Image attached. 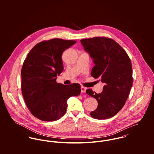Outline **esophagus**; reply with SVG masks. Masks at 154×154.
Returning <instances> with one entry per match:
<instances>
[{
  "label": "esophagus",
  "instance_id": "34e87169",
  "mask_svg": "<svg viewBox=\"0 0 154 154\" xmlns=\"http://www.w3.org/2000/svg\"><path fill=\"white\" fill-rule=\"evenodd\" d=\"M86 90H87V88L84 87H81V92H86Z\"/></svg>",
  "mask_w": 154,
  "mask_h": 154
}]
</instances>
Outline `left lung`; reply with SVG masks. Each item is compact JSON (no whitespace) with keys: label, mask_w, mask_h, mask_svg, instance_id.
<instances>
[{"label":"left lung","mask_w":154,"mask_h":154,"mask_svg":"<svg viewBox=\"0 0 154 154\" xmlns=\"http://www.w3.org/2000/svg\"><path fill=\"white\" fill-rule=\"evenodd\" d=\"M81 43L95 65L91 76L101 78L104 84L100 94L91 89L86 91L98 102L97 108L90 115L98 120L109 119L123 108L130 94L133 84L131 59L122 47L108 37L85 38Z\"/></svg>","instance_id":"1"}]
</instances>
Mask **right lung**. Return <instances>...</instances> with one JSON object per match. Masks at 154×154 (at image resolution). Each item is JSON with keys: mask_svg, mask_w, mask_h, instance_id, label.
<instances>
[{"mask_svg": "<svg viewBox=\"0 0 154 154\" xmlns=\"http://www.w3.org/2000/svg\"><path fill=\"white\" fill-rule=\"evenodd\" d=\"M76 43L75 40L53 38L36 44L29 52L21 69V90L31 113L45 122L63 116L67 100L81 92V85L57 83L56 76L63 70L62 53Z\"/></svg>", "mask_w": 154, "mask_h": 154, "instance_id": "obj_1", "label": "right lung"}]
</instances>
